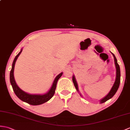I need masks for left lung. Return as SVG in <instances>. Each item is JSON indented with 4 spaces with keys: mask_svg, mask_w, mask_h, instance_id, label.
Returning a JSON list of instances; mask_svg holds the SVG:
<instances>
[{
    "mask_svg": "<svg viewBox=\"0 0 130 130\" xmlns=\"http://www.w3.org/2000/svg\"><path fill=\"white\" fill-rule=\"evenodd\" d=\"M112 55L114 57V60H115V64L116 66V80L115 82L113 85L112 87V89L110 90V92L108 93V94L105 96L104 98L102 99V100H100V103H104V102H106V101L110 99L111 98H112L114 95L115 94L116 92H117V90H118L119 86H120V76H121V74H120V66L117 63V59L116 58L114 54L113 53ZM72 81H73L74 85L75 87V88L77 90V91L79 92V90H78V87H77V84L76 80H75V76H73L72 77Z\"/></svg>",
    "mask_w": 130,
    "mask_h": 130,
    "instance_id": "1",
    "label": "left lung"
}]
</instances>
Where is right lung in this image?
<instances>
[{"mask_svg":"<svg viewBox=\"0 0 130 130\" xmlns=\"http://www.w3.org/2000/svg\"><path fill=\"white\" fill-rule=\"evenodd\" d=\"M22 49L21 50L19 53L18 54L15 56V58L13 62V64H12V68L10 72V81L12 87H13V91L18 98L20 99L22 101L25 102L26 103H28L30 105H39L43 104L45 103V102L49 101L54 96L55 92L57 82H58V81L60 79V77L62 76V72L59 74L58 76L56 77L55 80L54 81L52 86H51L49 92L45 93L44 95H31L23 91V90H21L17 85L14 77V70L15 64V62L18 58V56L20 55V54L22 53Z\"/></svg>","mask_w":130,"mask_h":130,"instance_id":"right-lung-1","label":"right lung"}]
</instances>
